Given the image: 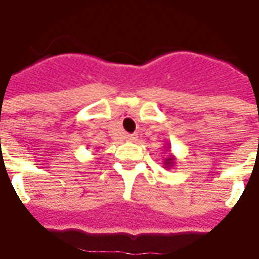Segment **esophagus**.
<instances>
[{"mask_svg":"<svg viewBox=\"0 0 259 259\" xmlns=\"http://www.w3.org/2000/svg\"><path fill=\"white\" fill-rule=\"evenodd\" d=\"M126 139H127L129 141H136V140H137V136H136V135H127V137H126Z\"/></svg>","mask_w":259,"mask_h":259,"instance_id":"1","label":"esophagus"}]
</instances>
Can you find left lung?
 I'll return each instance as SVG.
<instances>
[{
	"label": "left lung",
	"mask_w": 259,
	"mask_h": 259,
	"mask_svg": "<svg viewBox=\"0 0 259 259\" xmlns=\"http://www.w3.org/2000/svg\"><path fill=\"white\" fill-rule=\"evenodd\" d=\"M166 148H169V146L166 147ZM175 163H176V158H175L174 154H169L168 157L163 159V165H165V168H166V169L174 168Z\"/></svg>",
	"instance_id": "8db88e82"
}]
</instances>
